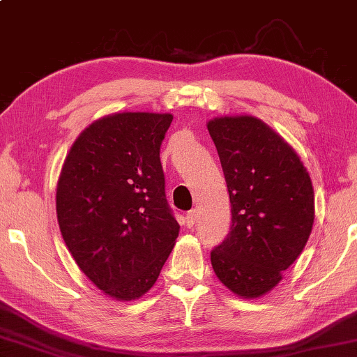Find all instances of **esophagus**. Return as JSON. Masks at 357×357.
<instances>
[{"mask_svg": "<svg viewBox=\"0 0 357 357\" xmlns=\"http://www.w3.org/2000/svg\"><path fill=\"white\" fill-rule=\"evenodd\" d=\"M197 211L195 209H192V211H189L185 213V226L187 228H193V225L197 223Z\"/></svg>", "mask_w": 357, "mask_h": 357, "instance_id": "obj_1", "label": "esophagus"}]
</instances>
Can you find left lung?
<instances>
[{
  "label": "left lung",
  "mask_w": 357,
  "mask_h": 357,
  "mask_svg": "<svg viewBox=\"0 0 357 357\" xmlns=\"http://www.w3.org/2000/svg\"><path fill=\"white\" fill-rule=\"evenodd\" d=\"M231 201V231L211 252L212 268L236 295L273 289L306 246L315 217L309 173L286 140L251 115L207 123Z\"/></svg>",
  "instance_id": "8db88e82"
}]
</instances>
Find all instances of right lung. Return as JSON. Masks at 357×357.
Wrapping results in <instances>:
<instances>
[{
	"label": "right lung",
	"mask_w": 357,
	"mask_h": 357,
	"mask_svg": "<svg viewBox=\"0 0 357 357\" xmlns=\"http://www.w3.org/2000/svg\"><path fill=\"white\" fill-rule=\"evenodd\" d=\"M172 120L154 112L101 116L71 145L57 181L63 242L82 273L119 301L154 286L179 234L159 158Z\"/></svg>",
	"instance_id": "right-lung-1"
}]
</instances>
